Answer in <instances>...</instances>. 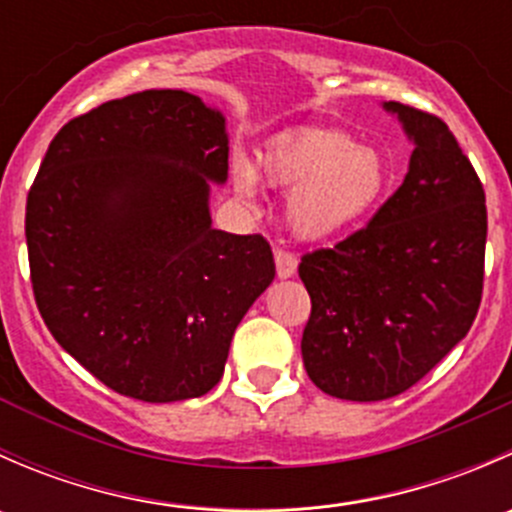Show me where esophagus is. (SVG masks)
<instances>
[{
  "label": "esophagus",
  "instance_id": "1",
  "mask_svg": "<svg viewBox=\"0 0 512 512\" xmlns=\"http://www.w3.org/2000/svg\"><path fill=\"white\" fill-rule=\"evenodd\" d=\"M275 265H277V277L280 280H289V277L297 275V257L287 250L275 252Z\"/></svg>",
  "mask_w": 512,
  "mask_h": 512
}]
</instances>
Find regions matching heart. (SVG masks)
<instances>
[{
    "mask_svg": "<svg viewBox=\"0 0 512 512\" xmlns=\"http://www.w3.org/2000/svg\"><path fill=\"white\" fill-rule=\"evenodd\" d=\"M260 170L272 185L289 190L287 223L294 235L309 242L352 230L374 210L386 188V165L379 153L327 128L280 138L265 153ZM232 183L242 200H252L260 173L247 158H237Z\"/></svg>",
    "mask_w": 512,
    "mask_h": 512,
    "instance_id": "heart-1",
    "label": "heart"
}]
</instances>
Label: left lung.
<instances>
[{
  "label": "left lung",
  "mask_w": 512,
  "mask_h": 512,
  "mask_svg": "<svg viewBox=\"0 0 512 512\" xmlns=\"http://www.w3.org/2000/svg\"><path fill=\"white\" fill-rule=\"evenodd\" d=\"M414 146L401 188L364 230L299 262L312 297L309 379L329 396L384 401L421 381L471 329L483 292L485 193L436 116L381 103Z\"/></svg>",
  "instance_id": "8db88e82"
}]
</instances>
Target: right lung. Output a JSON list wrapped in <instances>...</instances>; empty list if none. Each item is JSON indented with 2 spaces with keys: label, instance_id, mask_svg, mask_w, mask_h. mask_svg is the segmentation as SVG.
Returning a JSON list of instances; mask_svg holds the SVG:
<instances>
[{
  "label": "right lung",
  "instance_id": "right-lung-1",
  "mask_svg": "<svg viewBox=\"0 0 512 512\" xmlns=\"http://www.w3.org/2000/svg\"><path fill=\"white\" fill-rule=\"evenodd\" d=\"M227 151L223 111L173 89L101 103L46 151L27 198L36 304L56 342L118 394H208L275 280L265 237L213 227Z\"/></svg>",
  "mask_w": 512,
  "mask_h": 512
}]
</instances>
